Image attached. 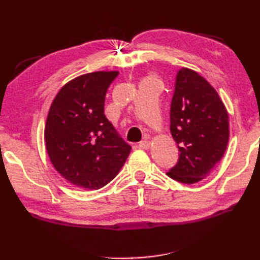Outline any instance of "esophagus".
Listing matches in <instances>:
<instances>
[{"label": "esophagus", "mask_w": 260, "mask_h": 260, "mask_svg": "<svg viewBox=\"0 0 260 260\" xmlns=\"http://www.w3.org/2000/svg\"><path fill=\"white\" fill-rule=\"evenodd\" d=\"M139 148L143 149V150H147V149L150 148V141H148V140L141 141V142L139 143Z\"/></svg>", "instance_id": "34e87169"}]
</instances>
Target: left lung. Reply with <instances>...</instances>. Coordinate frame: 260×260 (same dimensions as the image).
Here are the masks:
<instances>
[{
    "mask_svg": "<svg viewBox=\"0 0 260 260\" xmlns=\"http://www.w3.org/2000/svg\"><path fill=\"white\" fill-rule=\"evenodd\" d=\"M170 129L179 159L166 174L196 183L221 160L230 139L227 110L214 88L190 69H180L170 110Z\"/></svg>",
    "mask_w": 260,
    "mask_h": 260,
    "instance_id": "8db88e82",
    "label": "left lung"
}]
</instances>
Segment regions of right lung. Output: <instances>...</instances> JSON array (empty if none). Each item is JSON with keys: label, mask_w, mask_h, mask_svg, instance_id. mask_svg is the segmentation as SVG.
Listing matches in <instances>:
<instances>
[{"label": "right lung", "mask_w": 260, "mask_h": 260, "mask_svg": "<svg viewBox=\"0 0 260 260\" xmlns=\"http://www.w3.org/2000/svg\"><path fill=\"white\" fill-rule=\"evenodd\" d=\"M117 76V71L83 74L52 101L45 128L47 152L57 172L77 187H104L131 152L104 114L105 95Z\"/></svg>", "instance_id": "right-lung-1"}]
</instances>
